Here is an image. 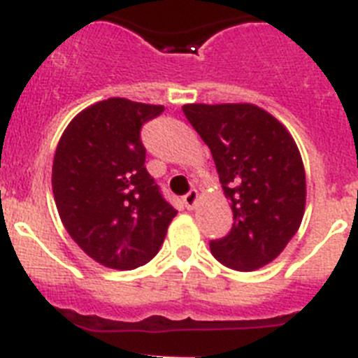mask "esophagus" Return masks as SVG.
<instances>
[{
	"mask_svg": "<svg viewBox=\"0 0 358 358\" xmlns=\"http://www.w3.org/2000/svg\"><path fill=\"white\" fill-rule=\"evenodd\" d=\"M197 199H199V194H197V190H190L188 194L182 197V203H185V206L188 210H192L197 204Z\"/></svg>",
	"mask_w": 358,
	"mask_h": 358,
	"instance_id": "34e87169",
	"label": "esophagus"
}]
</instances>
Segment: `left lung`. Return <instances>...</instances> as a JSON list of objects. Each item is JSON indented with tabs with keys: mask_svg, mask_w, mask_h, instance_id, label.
Instances as JSON below:
<instances>
[{
	"mask_svg": "<svg viewBox=\"0 0 358 358\" xmlns=\"http://www.w3.org/2000/svg\"><path fill=\"white\" fill-rule=\"evenodd\" d=\"M182 112L208 145L234 212L230 234L210 241L212 255L237 271L266 266L304 215L306 173L297 145L273 115L248 103H199Z\"/></svg>",
	"mask_w": 358,
	"mask_h": 358,
	"instance_id": "obj_1",
	"label": "left lung"
}]
</instances>
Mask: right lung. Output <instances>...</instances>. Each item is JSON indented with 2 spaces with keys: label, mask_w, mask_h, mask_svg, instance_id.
Listing matches in <instances>:
<instances>
[{
  "label": "right lung",
  "mask_w": 358,
  "mask_h": 358,
  "mask_svg": "<svg viewBox=\"0 0 358 358\" xmlns=\"http://www.w3.org/2000/svg\"><path fill=\"white\" fill-rule=\"evenodd\" d=\"M163 110L110 97L79 112L57 143L52 192L61 222L106 268L152 261L177 213L146 172L141 141L143 124Z\"/></svg>",
  "instance_id": "obj_1"
}]
</instances>
